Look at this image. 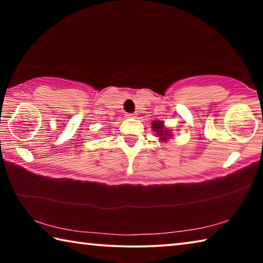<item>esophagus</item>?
<instances>
[{"label": "esophagus", "instance_id": "1", "mask_svg": "<svg viewBox=\"0 0 263 263\" xmlns=\"http://www.w3.org/2000/svg\"><path fill=\"white\" fill-rule=\"evenodd\" d=\"M135 115H136V114H127L126 116H127V117H136Z\"/></svg>", "mask_w": 263, "mask_h": 263}]
</instances>
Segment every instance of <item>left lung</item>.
<instances>
[{
	"instance_id": "left-lung-1",
	"label": "left lung",
	"mask_w": 263,
	"mask_h": 263,
	"mask_svg": "<svg viewBox=\"0 0 263 263\" xmlns=\"http://www.w3.org/2000/svg\"><path fill=\"white\" fill-rule=\"evenodd\" d=\"M152 125H153V130L157 131L158 135L161 137L160 138L161 140H166V139H168V137L171 136V132L167 130H163L164 126H163L162 122H153Z\"/></svg>"
}]
</instances>
